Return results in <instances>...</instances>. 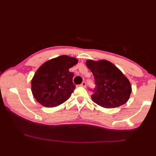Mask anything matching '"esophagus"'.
I'll return each mask as SVG.
<instances>
[{
    "instance_id": "esophagus-1",
    "label": "esophagus",
    "mask_w": 156,
    "mask_h": 156,
    "mask_svg": "<svg viewBox=\"0 0 156 156\" xmlns=\"http://www.w3.org/2000/svg\"><path fill=\"white\" fill-rule=\"evenodd\" d=\"M80 86H81V87H82L86 88V87H87V83H86V82H82V83L80 84Z\"/></svg>"
}]
</instances>
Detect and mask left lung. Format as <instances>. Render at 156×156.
<instances>
[{"label": "left lung", "instance_id": "obj_1", "mask_svg": "<svg viewBox=\"0 0 156 156\" xmlns=\"http://www.w3.org/2000/svg\"><path fill=\"white\" fill-rule=\"evenodd\" d=\"M86 64L94 78L96 87L92 90V101L107 108L120 107L127 102L131 92V85L120 69L105 59H88Z\"/></svg>", "mask_w": 156, "mask_h": 156}]
</instances>
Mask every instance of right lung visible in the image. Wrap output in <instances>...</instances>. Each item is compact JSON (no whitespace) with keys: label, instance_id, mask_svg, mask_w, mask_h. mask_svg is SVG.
<instances>
[{"label":"right lung","instance_id":"1","mask_svg":"<svg viewBox=\"0 0 156 156\" xmlns=\"http://www.w3.org/2000/svg\"><path fill=\"white\" fill-rule=\"evenodd\" d=\"M77 63L76 58L64 55L43 64L31 80L36 101L46 107H57L67 101L76 87L72 82L74 74L69 69Z\"/></svg>","mask_w":156,"mask_h":156}]
</instances>
